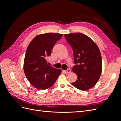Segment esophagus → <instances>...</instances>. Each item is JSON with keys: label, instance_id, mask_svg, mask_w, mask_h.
Instances as JSON below:
<instances>
[{"label": "esophagus", "instance_id": "obj_1", "mask_svg": "<svg viewBox=\"0 0 121 121\" xmlns=\"http://www.w3.org/2000/svg\"><path fill=\"white\" fill-rule=\"evenodd\" d=\"M65 72L66 73H70L71 72V70L69 69H67V70L65 71Z\"/></svg>", "mask_w": 121, "mask_h": 121}]
</instances>
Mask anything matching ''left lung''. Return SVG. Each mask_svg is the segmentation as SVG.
I'll list each match as a JSON object with an SVG mask.
<instances>
[{
	"label": "left lung",
	"mask_w": 121,
	"mask_h": 121,
	"mask_svg": "<svg viewBox=\"0 0 121 121\" xmlns=\"http://www.w3.org/2000/svg\"><path fill=\"white\" fill-rule=\"evenodd\" d=\"M65 37L73 49L75 65L72 70L78 77L72 85L81 90H89L96 85L101 73L100 50L93 40L84 34H65Z\"/></svg>",
	"instance_id": "1"
}]
</instances>
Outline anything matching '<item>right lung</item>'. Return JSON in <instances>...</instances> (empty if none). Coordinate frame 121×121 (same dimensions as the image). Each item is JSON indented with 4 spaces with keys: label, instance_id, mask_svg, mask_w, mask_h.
<instances>
[{
    "label": "right lung",
    "instance_id": "right-lung-1",
    "mask_svg": "<svg viewBox=\"0 0 121 121\" xmlns=\"http://www.w3.org/2000/svg\"><path fill=\"white\" fill-rule=\"evenodd\" d=\"M62 36L63 34L53 33L40 34L28 45L24 59V70L28 81L36 88H49L61 74L60 69L48 65L46 59L50 56L54 44Z\"/></svg>",
    "mask_w": 121,
    "mask_h": 121
}]
</instances>
